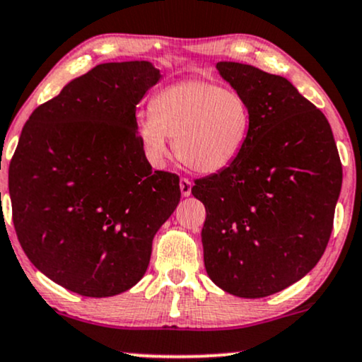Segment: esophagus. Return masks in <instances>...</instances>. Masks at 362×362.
Wrapping results in <instances>:
<instances>
[{
  "label": "esophagus",
  "mask_w": 362,
  "mask_h": 362,
  "mask_svg": "<svg viewBox=\"0 0 362 362\" xmlns=\"http://www.w3.org/2000/svg\"><path fill=\"white\" fill-rule=\"evenodd\" d=\"M180 192L184 197H189L192 194V182L189 178H180Z\"/></svg>",
  "instance_id": "34e87169"
}]
</instances>
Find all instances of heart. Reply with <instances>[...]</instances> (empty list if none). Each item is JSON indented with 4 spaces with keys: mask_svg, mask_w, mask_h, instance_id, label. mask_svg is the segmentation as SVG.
Masks as SVG:
<instances>
[{
    "mask_svg": "<svg viewBox=\"0 0 362 362\" xmlns=\"http://www.w3.org/2000/svg\"><path fill=\"white\" fill-rule=\"evenodd\" d=\"M252 127V110L240 91L207 78H185L160 90L152 113L136 127L145 157L162 167L170 155L197 173L226 170L244 153Z\"/></svg>",
    "mask_w": 362,
    "mask_h": 362,
    "instance_id": "1",
    "label": "heart"
}]
</instances>
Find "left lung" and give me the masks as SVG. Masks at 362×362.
<instances>
[{
	"mask_svg": "<svg viewBox=\"0 0 362 362\" xmlns=\"http://www.w3.org/2000/svg\"><path fill=\"white\" fill-rule=\"evenodd\" d=\"M217 70L247 98L252 127L230 167L192 187L207 212L204 264L222 291L257 299L300 281L322 257L342 167L327 118L289 80L244 63Z\"/></svg>",
	"mask_w": 362,
	"mask_h": 362,
	"instance_id": "8db88e82",
	"label": "left lung"
}]
</instances>
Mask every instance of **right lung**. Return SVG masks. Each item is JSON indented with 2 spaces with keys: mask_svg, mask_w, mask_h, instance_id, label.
I'll return each instance as SVG.
<instances>
[{
  "mask_svg": "<svg viewBox=\"0 0 362 362\" xmlns=\"http://www.w3.org/2000/svg\"><path fill=\"white\" fill-rule=\"evenodd\" d=\"M160 78L150 62L102 63L23 127L8 173L18 240L40 272L80 296L132 289L180 202L178 177L153 172L136 136V105Z\"/></svg>",
  "mask_w": 362,
  "mask_h": 362,
  "instance_id": "right-lung-1",
  "label": "right lung"
}]
</instances>
